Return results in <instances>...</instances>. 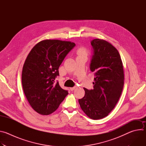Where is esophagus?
<instances>
[{
  "label": "esophagus",
  "mask_w": 146,
  "mask_h": 146,
  "mask_svg": "<svg viewBox=\"0 0 146 146\" xmlns=\"http://www.w3.org/2000/svg\"><path fill=\"white\" fill-rule=\"evenodd\" d=\"M77 88V87L76 86H75V87H71V88H70V91H74L76 88Z\"/></svg>",
  "instance_id": "1"
}]
</instances>
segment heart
<instances>
[{"label": "heart", "mask_w": 146, "mask_h": 146, "mask_svg": "<svg viewBox=\"0 0 146 146\" xmlns=\"http://www.w3.org/2000/svg\"><path fill=\"white\" fill-rule=\"evenodd\" d=\"M77 54L78 56H86L88 55V50L84 47L79 48L77 51Z\"/></svg>", "instance_id": "1"}]
</instances>
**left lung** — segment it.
I'll return each instance as SVG.
<instances>
[{"instance_id": "left-lung-1", "label": "left lung", "mask_w": 146, "mask_h": 146, "mask_svg": "<svg viewBox=\"0 0 146 146\" xmlns=\"http://www.w3.org/2000/svg\"><path fill=\"white\" fill-rule=\"evenodd\" d=\"M91 43L94 50L90 64L95 76L94 89L84 88L85 95L78 102L88 117L99 119L108 116L115 108L122 91L124 74L120 55L111 44L99 38Z\"/></svg>"}]
</instances>
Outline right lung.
Returning a JSON list of instances; mask_svg holds the SVG:
<instances>
[{"label": "right lung", "instance_id": "1", "mask_svg": "<svg viewBox=\"0 0 146 146\" xmlns=\"http://www.w3.org/2000/svg\"><path fill=\"white\" fill-rule=\"evenodd\" d=\"M75 46L68 41L44 40L27 56L23 68L22 84L30 105L38 114L52 113L68 95V91L54 82L59 76V66Z\"/></svg>", "mask_w": 146, "mask_h": 146}]
</instances>
